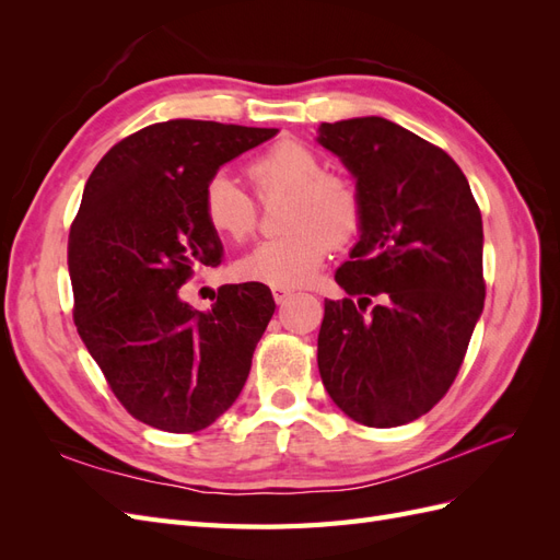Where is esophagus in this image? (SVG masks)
Returning a JSON list of instances; mask_svg holds the SVG:
<instances>
[{
  "label": "esophagus",
  "instance_id": "obj_1",
  "mask_svg": "<svg viewBox=\"0 0 560 560\" xmlns=\"http://www.w3.org/2000/svg\"><path fill=\"white\" fill-rule=\"evenodd\" d=\"M294 296V290H284V287H273V299L276 303H284L287 299Z\"/></svg>",
  "mask_w": 560,
  "mask_h": 560
}]
</instances>
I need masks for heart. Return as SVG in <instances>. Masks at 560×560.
Here are the masks:
<instances>
[{
  "mask_svg": "<svg viewBox=\"0 0 560 560\" xmlns=\"http://www.w3.org/2000/svg\"><path fill=\"white\" fill-rule=\"evenodd\" d=\"M247 177L261 200L287 194L280 222L287 233L257 245L235 266V273L247 282L284 290L308 284L331 245L350 243L362 229L358 186L343 175L327 173L306 144H273L247 165ZM202 217L222 238L241 243L257 229L259 210L226 173H217L202 186Z\"/></svg>",
  "mask_w": 560,
  "mask_h": 560,
  "instance_id": "obj_1",
  "label": "heart"
}]
</instances>
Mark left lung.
<instances>
[{
	"label": "left lung",
	"mask_w": 560,
	"mask_h": 560,
	"mask_svg": "<svg viewBox=\"0 0 560 560\" xmlns=\"http://www.w3.org/2000/svg\"><path fill=\"white\" fill-rule=\"evenodd\" d=\"M317 142L358 179L364 208L336 270L348 299L325 301L319 376L352 420L406 425L448 393L483 311L481 210L444 149L387 118L322 124ZM374 295L384 301L366 312Z\"/></svg>",
	"instance_id": "left-lung-1"
}]
</instances>
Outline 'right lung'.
Instances as JSON below:
<instances>
[{
	"label": "right lung",
	"instance_id": "right-lung-1",
	"mask_svg": "<svg viewBox=\"0 0 560 560\" xmlns=\"http://www.w3.org/2000/svg\"><path fill=\"white\" fill-rule=\"evenodd\" d=\"M276 132L175 118L116 142L86 182L67 243L74 325L116 399L144 425L206 430L249 376L276 311L268 287H219L208 313L184 303L179 287L196 266L222 264L202 186Z\"/></svg>",
	"mask_w": 560,
	"mask_h": 560
}]
</instances>
